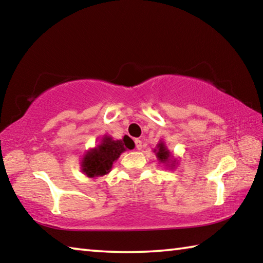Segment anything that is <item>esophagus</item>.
<instances>
[{
    "instance_id": "34e87169",
    "label": "esophagus",
    "mask_w": 263,
    "mask_h": 263,
    "mask_svg": "<svg viewBox=\"0 0 263 263\" xmlns=\"http://www.w3.org/2000/svg\"><path fill=\"white\" fill-rule=\"evenodd\" d=\"M135 144H136V147H137V149H141L142 148V142H141V140H139V139H136L135 140Z\"/></svg>"
}]
</instances>
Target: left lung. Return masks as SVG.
Here are the masks:
<instances>
[{
    "mask_svg": "<svg viewBox=\"0 0 263 263\" xmlns=\"http://www.w3.org/2000/svg\"><path fill=\"white\" fill-rule=\"evenodd\" d=\"M154 153H155V155H157V158H158L160 163L166 164V166H169L171 168L175 166L176 160L173 158L172 153L167 149L166 145H164L163 141H160L157 145V149H154Z\"/></svg>",
    "mask_w": 263,
    "mask_h": 263,
    "instance_id": "1",
    "label": "left lung"
}]
</instances>
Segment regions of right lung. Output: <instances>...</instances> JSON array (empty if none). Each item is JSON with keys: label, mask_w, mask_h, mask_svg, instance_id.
<instances>
[{"label": "right lung", "mask_w": 263, "mask_h": 263, "mask_svg": "<svg viewBox=\"0 0 263 263\" xmlns=\"http://www.w3.org/2000/svg\"><path fill=\"white\" fill-rule=\"evenodd\" d=\"M126 148L131 149V145L126 144V137L122 140H114L109 136H104L97 147L88 151L82 159L81 171L88 177L103 176L110 173L112 164Z\"/></svg>", "instance_id": "obj_1"}]
</instances>
